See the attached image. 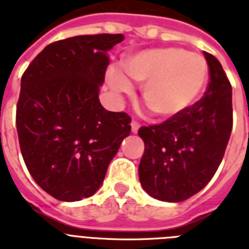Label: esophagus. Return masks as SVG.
<instances>
[{
  "instance_id": "esophagus-1",
  "label": "esophagus",
  "mask_w": 249,
  "mask_h": 249,
  "mask_svg": "<svg viewBox=\"0 0 249 249\" xmlns=\"http://www.w3.org/2000/svg\"><path fill=\"white\" fill-rule=\"evenodd\" d=\"M130 125H131V131H133L134 134H137V133H138V130H139V128H141V125H139L137 121H131Z\"/></svg>"
}]
</instances>
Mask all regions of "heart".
I'll return each mask as SVG.
<instances>
[{
    "label": "heart",
    "mask_w": 249,
    "mask_h": 249,
    "mask_svg": "<svg viewBox=\"0 0 249 249\" xmlns=\"http://www.w3.org/2000/svg\"><path fill=\"white\" fill-rule=\"evenodd\" d=\"M123 69L111 66L107 83L116 94H129L133 80L143 83L142 96L161 119L179 118L199 100L209 82V65L197 52L179 47L144 50L125 58Z\"/></svg>",
    "instance_id": "b5f03b06"
}]
</instances>
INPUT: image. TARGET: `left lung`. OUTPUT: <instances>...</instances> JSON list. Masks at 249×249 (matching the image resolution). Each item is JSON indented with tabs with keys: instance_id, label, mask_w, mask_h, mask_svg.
I'll return each mask as SVG.
<instances>
[{
	"instance_id": "8db88e82",
	"label": "left lung",
	"mask_w": 249,
	"mask_h": 249,
	"mask_svg": "<svg viewBox=\"0 0 249 249\" xmlns=\"http://www.w3.org/2000/svg\"><path fill=\"white\" fill-rule=\"evenodd\" d=\"M203 54L210 68L205 96L179 118L138 131L144 142L139 181L159 201L181 202L202 191L215 175L229 142L231 86L219 60Z\"/></svg>"
}]
</instances>
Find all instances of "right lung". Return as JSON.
I'll return each mask as SVG.
<instances>
[{"instance_id":"obj_1","label":"right lung","mask_w":249,"mask_h":249,"mask_svg":"<svg viewBox=\"0 0 249 249\" xmlns=\"http://www.w3.org/2000/svg\"><path fill=\"white\" fill-rule=\"evenodd\" d=\"M123 39L93 34L53 42L21 78L16 107L21 155L36 183L58 201L94 195L130 134L128 115L105 110L98 98L107 52Z\"/></svg>"}]
</instances>
